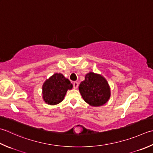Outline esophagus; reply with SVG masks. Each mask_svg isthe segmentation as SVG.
Masks as SVG:
<instances>
[{"label": "esophagus", "instance_id": "34e87169", "mask_svg": "<svg viewBox=\"0 0 153 153\" xmlns=\"http://www.w3.org/2000/svg\"><path fill=\"white\" fill-rule=\"evenodd\" d=\"M73 85H74V89H77V88H78L79 83H78V82H75L73 83Z\"/></svg>", "mask_w": 153, "mask_h": 153}]
</instances>
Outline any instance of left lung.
I'll return each mask as SVG.
<instances>
[{"label":"left lung","instance_id":"8db88e82","mask_svg":"<svg viewBox=\"0 0 153 153\" xmlns=\"http://www.w3.org/2000/svg\"><path fill=\"white\" fill-rule=\"evenodd\" d=\"M79 91L83 100L91 106L99 107L106 103L111 96L110 87L101 75L89 72L81 82Z\"/></svg>","mask_w":153,"mask_h":153}]
</instances>
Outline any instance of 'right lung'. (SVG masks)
<instances>
[{"mask_svg":"<svg viewBox=\"0 0 153 153\" xmlns=\"http://www.w3.org/2000/svg\"><path fill=\"white\" fill-rule=\"evenodd\" d=\"M73 85L62 74L56 73L46 79L42 85L43 100L48 105H57L63 101L68 89Z\"/></svg>","mask_w":153,"mask_h":153,"instance_id":"add662e5","label":"right lung"}]
</instances>
